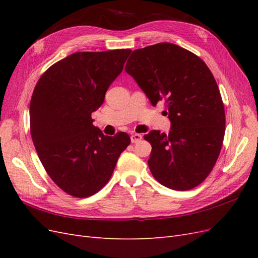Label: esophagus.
<instances>
[{
    "label": "esophagus",
    "instance_id": "1",
    "mask_svg": "<svg viewBox=\"0 0 258 258\" xmlns=\"http://www.w3.org/2000/svg\"><path fill=\"white\" fill-rule=\"evenodd\" d=\"M131 142L132 143H138L142 140V136L139 135V134H135V135H131Z\"/></svg>",
    "mask_w": 258,
    "mask_h": 258
}]
</instances>
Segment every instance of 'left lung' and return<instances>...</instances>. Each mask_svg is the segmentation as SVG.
Wrapping results in <instances>:
<instances>
[{
	"label": "left lung",
	"mask_w": 258,
	"mask_h": 258,
	"mask_svg": "<svg viewBox=\"0 0 258 258\" xmlns=\"http://www.w3.org/2000/svg\"><path fill=\"white\" fill-rule=\"evenodd\" d=\"M124 70L153 106L163 101L169 112L168 136L158 130L144 136L152 145L147 162L153 176L174 190L198 186L214 168L225 136V108L212 72L196 54L171 43L134 50Z\"/></svg>",
	"instance_id": "obj_1"
}]
</instances>
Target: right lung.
Instances as JSON below:
<instances>
[{
	"label": "right lung",
	"instance_id": "add662e5",
	"mask_svg": "<svg viewBox=\"0 0 258 258\" xmlns=\"http://www.w3.org/2000/svg\"><path fill=\"white\" fill-rule=\"evenodd\" d=\"M130 52L72 53L46 70L35 85L31 137L46 172L70 196L86 198L103 188L131 142L126 132L104 136L91 118Z\"/></svg>",
	"mask_w": 258,
	"mask_h": 258
}]
</instances>
